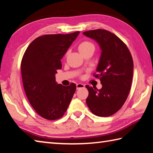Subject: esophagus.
Listing matches in <instances>:
<instances>
[{
  "instance_id": "34e87169",
  "label": "esophagus",
  "mask_w": 153,
  "mask_h": 153,
  "mask_svg": "<svg viewBox=\"0 0 153 153\" xmlns=\"http://www.w3.org/2000/svg\"><path fill=\"white\" fill-rule=\"evenodd\" d=\"M85 85L84 84H76V88H77V90H78L79 88H84Z\"/></svg>"
}]
</instances>
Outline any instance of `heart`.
<instances>
[{
    "label": "heart",
    "instance_id": "obj_1",
    "mask_svg": "<svg viewBox=\"0 0 153 153\" xmlns=\"http://www.w3.org/2000/svg\"><path fill=\"white\" fill-rule=\"evenodd\" d=\"M92 48H94V46L92 43L89 42V41H84V42H82V43L79 44V45L78 47V49L79 52L82 53L87 51L88 49Z\"/></svg>",
    "mask_w": 153,
    "mask_h": 153
}]
</instances>
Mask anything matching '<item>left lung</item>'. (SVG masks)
<instances>
[{
    "mask_svg": "<svg viewBox=\"0 0 153 153\" xmlns=\"http://www.w3.org/2000/svg\"><path fill=\"white\" fill-rule=\"evenodd\" d=\"M83 34L95 40L102 50L96 73L102 88L85 85L89 91L86 104L94 114L101 117L113 115L126 102L131 88L133 60L128 48L115 34L104 29L85 31Z\"/></svg>",
    "mask_w": 153,
    "mask_h": 153,
    "instance_id": "left-lung-1",
    "label": "left lung"
}]
</instances>
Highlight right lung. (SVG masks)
Listing matches in <instances>:
<instances>
[{"mask_svg":"<svg viewBox=\"0 0 153 153\" xmlns=\"http://www.w3.org/2000/svg\"><path fill=\"white\" fill-rule=\"evenodd\" d=\"M79 33L41 36L30 43L23 55L21 68L26 96L36 112L47 120L62 118L76 91L74 83L69 86L57 84L55 75Z\"/></svg>","mask_w":153,"mask_h":153,"instance_id":"1","label":"right lung"}]
</instances>
